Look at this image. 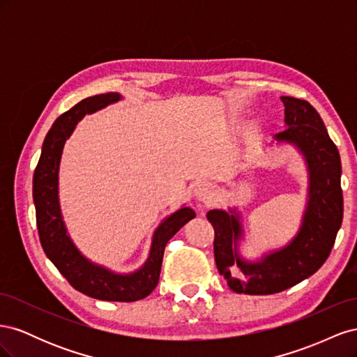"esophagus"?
<instances>
[{
	"label": "esophagus",
	"mask_w": 357,
	"mask_h": 357,
	"mask_svg": "<svg viewBox=\"0 0 357 357\" xmlns=\"http://www.w3.org/2000/svg\"><path fill=\"white\" fill-rule=\"evenodd\" d=\"M193 192H195V197L204 202L208 201L213 197V188H211V185H208V183H205V181H199Z\"/></svg>",
	"instance_id": "obj_1"
}]
</instances>
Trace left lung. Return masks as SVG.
<instances>
[{"label":"left lung","instance_id":"8db88e82","mask_svg":"<svg viewBox=\"0 0 357 357\" xmlns=\"http://www.w3.org/2000/svg\"><path fill=\"white\" fill-rule=\"evenodd\" d=\"M287 128L278 142L294 143L310 168V201L296 238L262 262L248 264L236 255L241 234L234 214L211 210L207 219L214 228V261L220 275L236 294L271 295L314 274L331 255L341 228L344 199L341 158L314 107L294 96H282Z\"/></svg>","mask_w":357,"mask_h":357}]
</instances>
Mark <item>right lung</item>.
<instances>
[{
  "label": "right lung",
  "mask_w": 357,
  "mask_h": 357,
  "mask_svg": "<svg viewBox=\"0 0 357 357\" xmlns=\"http://www.w3.org/2000/svg\"><path fill=\"white\" fill-rule=\"evenodd\" d=\"M119 100L121 95L114 92L89 96L56 119L43 143L32 181V197L43 250L67 282L75 290L95 299L134 302L149 296L158 286L167 243L180 228L195 218V211L185 207L171 214L155 232L146 265L134 274L116 275L86 261L79 253L67 235L58 202L59 160L63 143L70 137L73 128L86 113H93Z\"/></svg>",
  "instance_id": "1"
}]
</instances>
